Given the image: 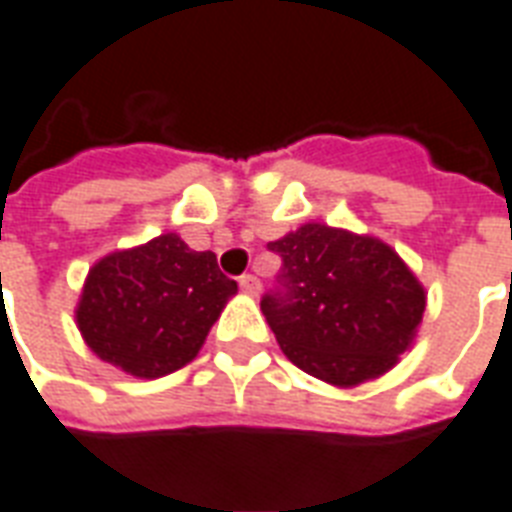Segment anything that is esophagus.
I'll use <instances>...</instances> for the list:
<instances>
[{"label":"esophagus","instance_id":"esophagus-1","mask_svg":"<svg viewBox=\"0 0 512 512\" xmlns=\"http://www.w3.org/2000/svg\"><path fill=\"white\" fill-rule=\"evenodd\" d=\"M239 284H241V290L249 292V295H257V292H260V279L252 276V273H244V276L239 279Z\"/></svg>","mask_w":512,"mask_h":512}]
</instances>
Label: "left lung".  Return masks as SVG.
Listing matches in <instances>:
<instances>
[{"label":"left lung","mask_w":512,"mask_h":512,"mask_svg":"<svg viewBox=\"0 0 512 512\" xmlns=\"http://www.w3.org/2000/svg\"><path fill=\"white\" fill-rule=\"evenodd\" d=\"M282 257L260 300L292 365L333 386H357L395 368L416 338L427 295L395 249L319 222L268 244Z\"/></svg>","instance_id":"8db88e82"}]
</instances>
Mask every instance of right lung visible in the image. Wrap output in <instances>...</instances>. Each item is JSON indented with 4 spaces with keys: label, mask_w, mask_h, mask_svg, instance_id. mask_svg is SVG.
Instances as JSON below:
<instances>
[{
    "label": "right lung",
    "mask_w": 512,
    "mask_h": 512,
    "mask_svg": "<svg viewBox=\"0 0 512 512\" xmlns=\"http://www.w3.org/2000/svg\"><path fill=\"white\" fill-rule=\"evenodd\" d=\"M236 290L214 252L163 233L93 265L77 327L99 360L136 378H161L195 360Z\"/></svg>",
    "instance_id": "1"
}]
</instances>
